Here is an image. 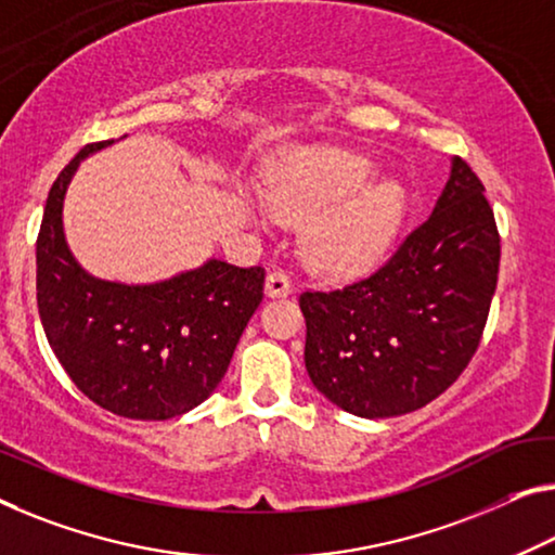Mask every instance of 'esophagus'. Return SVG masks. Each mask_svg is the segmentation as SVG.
I'll list each match as a JSON object with an SVG mask.
<instances>
[{
    "mask_svg": "<svg viewBox=\"0 0 555 555\" xmlns=\"http://www.w3.org/2000/svg\"><path fill=\"white\" fill-rule=\"evenodd\" d=\"M289 293H293V283H289V278L285 275V272L283 270L270 272L266 280V295L268 297H287Z\"/></svg>",
    "mask_w": 555,
    "mask_h": 555,
    "instance_id": "34e87169",
    "label": "esophagus"
}]
</instances>
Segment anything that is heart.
I'll return each mask as SVG.
<instances>
[{"label":"heart","instance_id":"heart-1","mask_svg":"<svg viewBox=\"0 0 555 555\" xmlns=\"http://www.w3.org/2000/svg\"><path fill=\"white\" fill-rule=\"evenodd\" d=\"M370 181L372 166L360 156L307 153L270 185L268 212L283 225L312 220L302 237L307 266L335 278L354 275L382 258L404 216L402 185Z\"/></svg>","mask_w":555,"mask_h":555}]
</instances>
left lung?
Listing matches in <instances>:
<instances>
[{
    "instance_id": "obj_1",
    "label": "left lung",
    "mask_w": 555,
    "mask_h": 555,
    "mask_svg": "<svg viewBox=\"0 0 555 555\" xmlns=\"http://www.w3.org/2000/svg\"><path fill=\"white\" fill-rule=\"evenodd\" d=\"M501 241L483 185L462 158L431 216L370 278L302 293L305 366L332 404L364 420L422 409L454 385L481 343Z\"/></svg>"
}]
</instances>
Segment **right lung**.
<instances>
[{
    "label": "right lung",
    "instance_id": "obj_1",
    "mask_svg": "<svg viewBox=\"0 0 555 555\" xmlns=\"http://www.w3.org/2000/svg\"><path fill=\"white\" fill-rule=\"evenodd\" d=\"M111 143L81 149L51 185L37 237L39 318L56 360L91 402L126 420H173L225 377L262 302L266 270L210 258L149 285L83 270L64 235V198L81 160Z\"/></svg>",
    "mask_w": 555,
    "mask_h": 555
}]
</instances>
